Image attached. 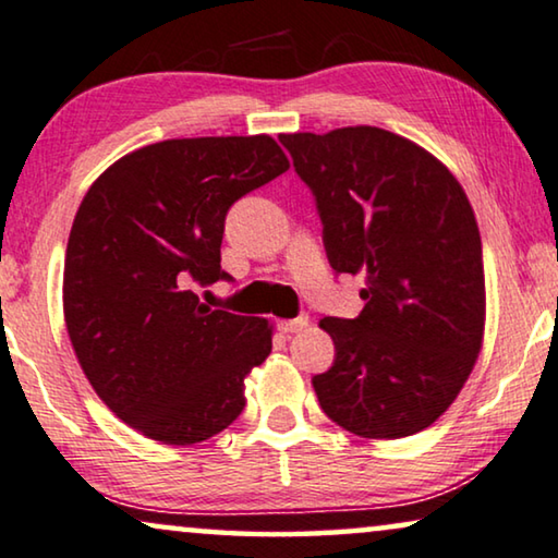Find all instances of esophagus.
I'll list each match as a JSON object with an SVG mask.
<instances>
[{"label": "esophagus", "mask_w": 558, "mask_h": 558, "mask_svg": "<svg viewBox=\"0 0 558 558\" xmlns=\"http://www.w3.org/2000/svg\"><path fill=\"white\" fill-rule=\"evenodd\" d=\"M310 327V317L306 314H299L296 319H281L279 322V329L284 335H294V332H302V329Z\"/></svg>", "instance_id": "esophagus-1"}]
</instances>
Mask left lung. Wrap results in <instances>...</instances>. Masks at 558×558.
<instances>
[{"instance_id": "8db88e82", "label": "left lung", "mask_w": 558, "mask_h": 558, "mask_svg": "<svg viewBox=\"0 0 558 558\" xmlns=\"http://www.w3.org/2000/svg\"><path fill=\"white\" fill-rule=\"evenodd\" d=\"M325 226L337 274L365 279V310L325 317L335 365L312 385L360 438L425 430L453 405L483 347L486 277L463 185L433 153L373 125L279 135Z\"/></svg>"}]
</instances>
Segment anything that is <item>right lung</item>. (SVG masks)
<instances>
[{
	"label": "right lung",
	"instance_id": "right-lung-1",
	"mask_svg": "<svg viewBox=\"0 0 558 558\" xmlns=\"http://www.w3.org/2000/svg\"><path fill=\"white\" fill-rule=\"evenodd\" d=\"M287 168L271 135L173 138L87 189L64 254V325L93 390L145 438L193 446L244 410L269 319L211 310L193 287L229 279L226 211Z\"/></svg>",
	"mask_w": 558,
	"mask_h": 558
}]
</instances>
